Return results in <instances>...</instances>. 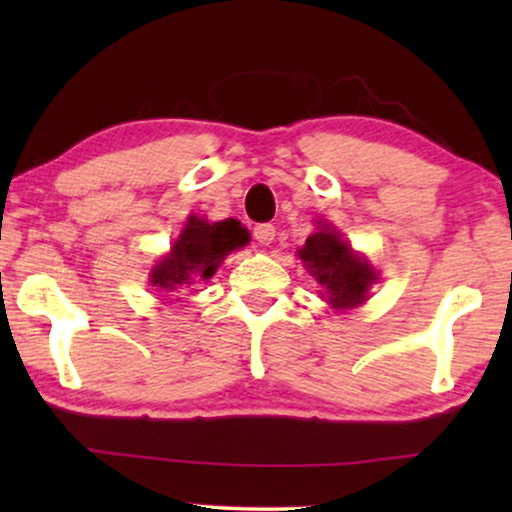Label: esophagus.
Listing matches in <instances>:
<instances>
[{
	"instance_id": "obj_1",
	"label": "esophagus",
	"mask_w": 512,
	"mask_h": 512,
	"mask_svg": "<svg viewBox=\"0 0 512 512\" xmlns=\"http://www.w3.org/2000/svg\"><path fill=\"white\" fill-rule=\"evenodd\" d=\"M254 237L258 244H272V240H275V226L272 223H258V226L254 228Z\"/></svg>"
}]
</instances>
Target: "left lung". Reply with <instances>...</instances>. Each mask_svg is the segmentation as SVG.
<instances>
[{"mask_svg":"<svg viewBox=\"0 0 512 512\" xmlns=\"http://www.w3.org/2000/svg\"><path fill=\"white\" fill-rule=\"evenodd\" d=\"M298 256L335 310H352L366 303L370 286L377 282V272L368 258L356 254L331 223L319 226L317 233L307 237Z\"/></svg>","mask_w":512,"mask_h":512,"instance_id":"8db88e82","label":"left lung"}]
</instances>
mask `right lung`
I'll use <instances>...</instances> for the list:
<instances>
[{
	"label": "right lung",
	"instance_id": "1",
	"mask_svg": "<svg viewBox=\"0 0 512 512\" xmlns=\"http://www.w3.org/2000/svg\"><path fill=\"white\" fill-rule=\"evenodd\" d=\"M249 242V230L237 219L209 223L198 216H188L184 230L172 244L170 254L153 265L149 282L158 291L174 293L186 289L198 279L214 277L230 251L242 249Z\"/></svg>",
	"mask_w": 512,
	"mask_h": 512
}]
</instances>
